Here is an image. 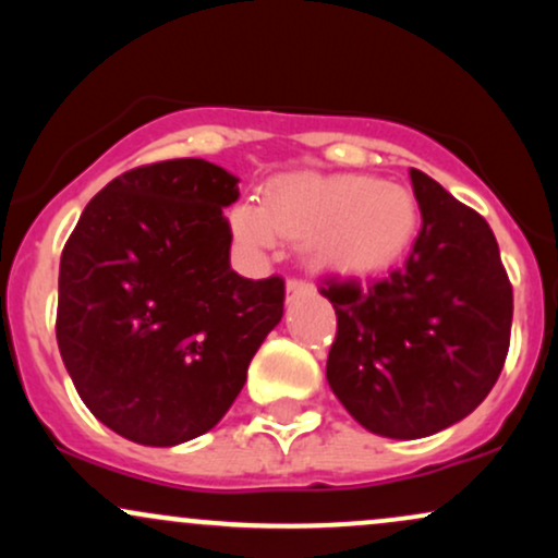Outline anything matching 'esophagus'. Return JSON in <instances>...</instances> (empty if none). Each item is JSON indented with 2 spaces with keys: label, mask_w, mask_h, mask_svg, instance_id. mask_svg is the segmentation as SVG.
<instances>
[{
  "label": "esophagus",
  "mask_w": 558,
  "mask_h": 558,
  "mask_svg": "<svg viewBox=\"0 0 558 558\" xmlns=\"http://www.w3.org/2000/svg\"><path fill=\"white\" fill-rule=\"evenodd\" d=\"M286 291L288 296H299V293H310L312 291V283L304 278H288L286 280Z\"/></svg>",
  "instance_id": "34e87169"
}]
</instances>
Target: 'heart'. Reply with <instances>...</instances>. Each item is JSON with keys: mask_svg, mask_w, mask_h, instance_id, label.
I'll list each match as a JSON object with an SVG mask.
<instances>
[{"mask_svg": "<svg viewBox=\"0 0 558 558\" xmlns=\"http://www.w3.org/2000/svg\"><path fill=\"white\" fill-rule=\"evenodd\" d=\"M420 228L409 189L367 175H306L272 185L265 204L230 209V230L252 254L275 248L278 235L304 239L306 257L343 272L380 270L401 257Z\"/></svg>", "mask_w": 558, "mask_h": 558, "instance_id": "heart-1", "label": "heart"}]
</instances>
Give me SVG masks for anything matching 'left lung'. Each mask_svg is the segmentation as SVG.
I'll return each mask as SVG.
<instances>
[{"label": "left lung", "instance_id": "8db88e82", "mask_svg": "<svg viewBox=\"0 0 558 558\" xmlns=\"http://www.w3.org/2000/svg\"><path fill=\"white\" fill-rule=\"evenodd\" d=\"M422 228L386 278H328L336 310L328 383L360 425L425 438L483 403L509 354L514 293L496 235L422 170H409Z\"/></svg>", "mask_w": 558, "mask_h": 558}]
</instances>
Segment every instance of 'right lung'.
Returning <instances> with one entry per match:
<instances>
[{"instance_id":"obj_1","label":"right lung","mask_w":558,"mask_h":558,"mask_svg":"<svg viewBox=\"0 0 558 558\" xmlns=\"http://www.w3.org/2000/svg\"><path fill=\"white\" fill-rule=\"evenodd\" d=\"M239 178L165 159L114 178L62 248L57 345L81 401L133 444L213 430L283 317L286 283L230 270Z\"/></svg>"}]
</instances>
